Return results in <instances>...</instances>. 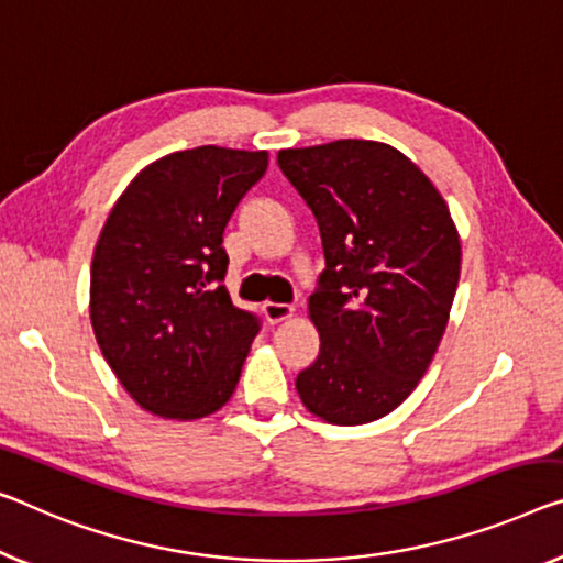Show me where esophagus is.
I'll use <instances>...</instances> for the list:
<instances>
[{"label":"esophagus","mask_w":563,"mask_h":563,"mask_svg":"<svg viewBox=\"0 0 563 563\" xmlns=\"http://www.w3.org/2000/svg\"><path fill=\"white\" fill-rule=\"evenodd\" d=\"M263 313H265V321L267 323H280V321H288L296 313V308L292 306H285V303H265L263 306Z\"/></svg>","instance_id":"obj_1"}]
</instances>
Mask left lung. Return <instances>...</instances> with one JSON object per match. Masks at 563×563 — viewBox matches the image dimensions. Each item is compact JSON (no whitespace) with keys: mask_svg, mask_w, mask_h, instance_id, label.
I'll return each mask as SVG.
<instances>
[{"mask_svg":"<svg viewBox=\"0 0 563 563\" xmlns=\"http://www.w3.org/2000/svg\"><path fill=\"white\" fill-rule=\"evenodd\" d=\"M280 172L321 230L325 271L308 298L321 351L298 374L308 412L374 422L430 366L460 280V234L434 184L401 151L341 139L283 148Z\"/></svg>","mask_w":563,"mask_h":563,"instance_id":"8db88e82","label":"left lung"}]
</instances>
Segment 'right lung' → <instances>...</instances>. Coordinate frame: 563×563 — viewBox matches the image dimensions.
Instances as JSON below:
<instances>
[{
  "instance_id": "right-lung-1",
  "label": "right lung",
  "mask_w": 563,
  "mask_h": 563,
  "mask_svg": "<svg viewBox=\"0 0 563 563\" xmlns=\"http://www.w3.org/2000/svg\"><path fill=\"white\" fill-rule=\"evenodd\" d=\"M265 169L267 151H176L136 174L100 230L90 323L108 366L151 415L207 417L238 387L260 321L222 285V234Z\"/></svg>"
}]
</instances>
